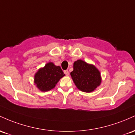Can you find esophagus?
<instances>
[{
    "label": "esophagus",
    "mask_w": 135,
    "mask_h": 135,
    "mask_svg": "<svg viewBox=\"0 0 135 135\" xmlns=\"http://www.w3.org/2000/svg\"><path fill=\"white\" fill-rule=\"evenodd\" d=\"M64 73H65V75H66V76H68L69 75V71H68V70H65L64 71Z\"/></svg>",
    "instance_id": "esophagus-1"
}]
</instances>
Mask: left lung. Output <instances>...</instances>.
<instances>
[{"instance_id":"8db88e82","label":"left lung","mask_w":135,"mask_h":135,"mask_svg":"<svg viewBox=\"0 0 135 135\" xmlns=\"http://www.w3.org/2000/svg\"><path fill=\"white\" fill-rule=\"evenodd\" d=\"M70 75L76 87L84 92H93L102 81L100 71L98 68L81 59L73 63V71Z\"/></svg>"}]
</instances>
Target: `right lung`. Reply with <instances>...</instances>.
Wrapping results in <instances>:
<instances>
[{
    "mask_svg": "<svg viewBox=\"0 0 135 135\" xmlns=\"http://www.w3.org/2000/svg\"><path fill=\"white\" fill-rule=\"evenodd\" d=\"M65 76L60 66H55L50 62L41 68L35 73L34 83L36 87L41 92L51 90L59 81Z\"/></svg>",
    "mask_w": 135,
    "mask_h": 135,
    "instance_id": "obj_1",
    "label": "right lung"
}]
</instances>
